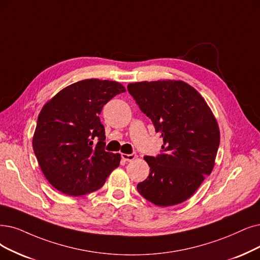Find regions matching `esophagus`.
Here are the masks:
<instances>
[{"instance_id": "34e87169", "label": "esophagus", "mask_w": 260, "mask_h": 260, "mask_svg": "<svg viewBox=\"0 0 260 260\" xmlns=\"http://www.w3.org/2000/svg\"><path fill=\"white\" fill-rule=\"evenodd\" d=\"M121 158L124 160V161H132L137 158V153L136 152H132L130 154H127V153H121Z\"/></svg>"}]
</instances>
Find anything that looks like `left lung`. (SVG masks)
Returning a JSON list of instances; mask_svg holds the SVG:
<instances>
[{
    "label": "left lung",
    "instance_id": "8db88e82",
    "mask_svg": "<svg viewBox=\"0 0 260 260\" xmlns=\"http://www.w3.org/2000/svg\"><path fill=\"white\" fill-rule=\"evenodd\" d=\"M128 91L163 139L162 153L144 158L150 172L138 191L160 207L180 204L213 170L220 145L216 119L200 92L182 81L130 83Z\"/></svg>",
    "mask_w": 260,
    "mask_h": 260
}]
</instances>
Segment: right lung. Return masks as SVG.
<instances>
[{"label": "right lung", "instance_id": "add662e5", "mask_svg": "<svg viewBox=\"0 0 260 260\" xmlns=\"http://www.w3.org/2000/svg\"><path fill=\"white\" fill-rule=\"evenodd\" d=\"M126 91L120 83L88 79L74 83L40 111L33 149L47 180L70 196L94 192L120 162L105 150L106 132L99 114L105 105Z\"/></svg>", "mask_w": 260, "mask_h": 260}]
</instances>
